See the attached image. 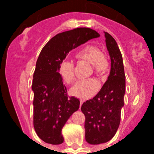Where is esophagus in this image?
Returning <instances> with one entry per match:
<instances>
[{"label": "esophagus", "instance_id": "esophagus-1", "mask_svg": "<svg viewBox=\"0 0 154 154\" xmlns=\"http://www.w3.org/2000/svg\"><path fill=\"white\" fill-rule=\"evenodd\" d=\"M83 102H84V101H83V100H80V107H81V106H82V104H83Z\"/></svg>", "mask_w": 154, "mask_h": 154}]
</instances>
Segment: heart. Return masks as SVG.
I'll return each mask as SVG.
<instances>
[{
    "instance_id": "b5f03b06",
    "label": "heart",
    "mask_w": 154,
    "mask_h": 154,
    "mask_svg": "<svg viewBox=\"0 0 154 154\" xmlns=\"http://www.w3.org/2000/svg\"><path fill=\"white\" fill-rule=\"evenodd\" d=\"M79 60L90 63L94 72L97 74H105L108 70L109 63L98 48L91 45L84 46L76 54ZM58 73L63 81L66 84H71L75 80L74 65L68 61H63L58 67ZM100 88L98 81L95 79L80 80L71 88V94L81 99L93 97Z\"/></svg>"
}]
</instances>
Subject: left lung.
Masks as SVG:
<instances>
[{
	"instance_id": "1",
	"label": "left lung",
	"mask_w": 154,
	"mask_h": 154,
	"mask_svg": "<svg viewBox=\"0 0 154 154\" xmlns=\"http://www.w3.org/2000/svg\"><path fill=\"white\" fill-rule=\"evenodd\" d=\"M111 60L109 75L101 89L81 106L86 116L85 138L88 144L106 143L116 135L121 121L125 94V74L122 53L117 42L104 32Z\"/></svg>"
}]
</instances>
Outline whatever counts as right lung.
<instances>
[{
	"instance_id": "1",
	"label": "right lung",
	"mask_w": 154,
	"mask_h": 154,
	"mask_svg": "<svg viewBox=\"0 0 154 154\" xmlns=\"http://www.w3.org/2000/svg\"><path fill=\"white\" fill-rule=\"evenodd\" d=\"M99 36L98 32L86 27L66 31L53 37L38 56L32 84L33 125L36 134L46 143H63L62 129L80 107L78 98L68 97L59 66L71 50Z\"/></svg>"
}]
</instances>
